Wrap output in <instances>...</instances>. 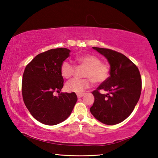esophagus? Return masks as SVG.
<instances>
[{"instance_id":"1","label":"esophagus","mask_w":158,"mask_h":158,"mask_svg":"<svg viewBox=\"0 0 158 158\" xmlns=\"http://www.w3.org/2000/svg\"><path fill=\"white\" fill-rule=\"evenodd\" d=\"M77 98H80L83 97V96L84 95V93H81V94H77Z\"/></svg>"}]
</instances>
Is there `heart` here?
I'll list each match as a JSON object with an SVG mask.
<instances>
[{
  "mask_svg": "<svg viewBox=\"0 0 158 158\" xmlns=\"http://www.w3.org/2000/svg\"><path fill=\"white\" fill-rule=\"evenodd\" d=\"M76 61L80 65L85 68L83 74L84 79H73L65 85L69 92L81 94L85 90L90 87L92 81L95 84H102L108 79L110 75V67L108 64L102 63V60L98 56L86 54L76 58ZM60 73L65 79H69L74 73V66L68 61H64L60 66Z\"/></svg>",
  "mask_w": 158,
  "mask_h": 158,
  "instance_id": "heart-1",
  "label": "heart"
}]
</instances>
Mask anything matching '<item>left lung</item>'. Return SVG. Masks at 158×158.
I'll use <instances>...</instances> for the list:
<instances>
[{
  "label": "left lung",
  "mask_w": 158,
  "mask_h": 158,
  "mask_svg": "<svg viewBox=\"0 0 158 158\" xmlns=\"http://www.w3.org/2000/svg\"><path fill=\"white\" fill-rule=\"evenodd\" d=\"M105 56L110 64V76L92 92L95 101L90 113L104 124L120 123L130 116L139 100L141 77L136 65L121 53L105 48L93 47ZM108 91L106 95L99 90Z\"/></svg>",
  "instance_id": "8db88e82"
}]
</instances>
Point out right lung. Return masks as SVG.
Returning <instances> with one entry per match:
<instances>
[{
    "label": "right lung",
    "instance_id": "right-lung-1",
    "mask_svg": "<svg viewBox=\"0 0 158 158\" xmlns=\"http://www.w3.org/2000/svg\"><path fill=\"white\" fill-rule=\"evenodd\" d=\"M70 50L57 48L37 55L23 74L21 91L29 112L37 121L48 125L60 123L68 118L77 101L75 93L59 92L64 80L61 64L69 57Z\"/></svg>",
    "mask_w": 158,
    "mask_h": 158
}]
</instances>
